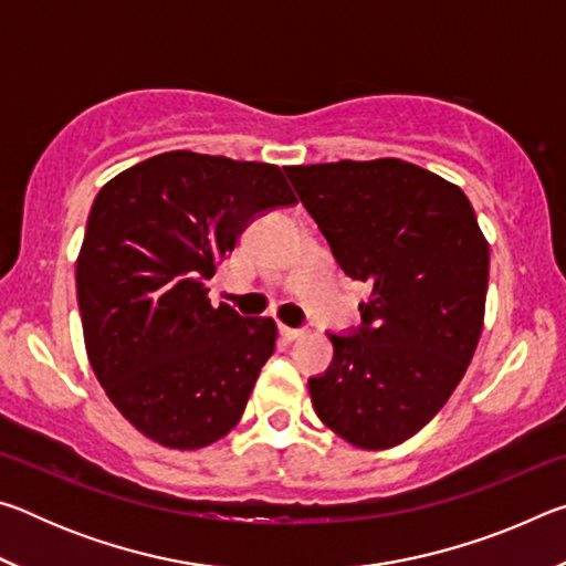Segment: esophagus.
I'll use <instances>...</instances> for the list:
<instances>
[{
  "instance_id": "1",
  "label": "esophagus",
  "mask_w": 566,
  "mask_h": 566,
  "mask_svg": "<svg viewBox=\"0 0 566 566\" xmlns=\"http://www.w3.org/2000/svg\"><path fill=\"white\" fill-rule=\"evenodd\" d=\"M280 334L286 342H294V339L302 337L304 329H294V327H286V324H280Z\"/></svg>"
}]
</instances>
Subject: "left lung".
<instances>
[{
    "label": "left lung",
    "mask_w": 566,
    "mask_h": 566,
    "mask_svg": "<svg viewBox=\"0 0 566 566\" xmlns=\"http://www.w3.org/2000/svg\"><path fill=\"white\" fill-rule=\"evenodd\" d=\"M342 272L369 284L361 327L329 334L310 379L317 417L359 449H389L447 405L484 327L490 244L462 189L401 159L284 167Z\"/></svg>",
    "instance_id": "left-lung-1"
}]
</instances>
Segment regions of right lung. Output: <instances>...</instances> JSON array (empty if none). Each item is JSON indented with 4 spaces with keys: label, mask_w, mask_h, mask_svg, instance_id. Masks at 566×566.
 <instances>
[{
    "label": "right lung",
    "mask_w": 566,
    "mask_h": 566,
    "mask_svg": "<svg viewBox=\"0 0 566 566\" xmlns=\"http://www.w3.org/2000/svg\"><path fill=\"white\" fill-rule=\"evenodd\" d=\"M296 202L282 169L177 149L109 179L76 256L84 347L122 417L151 442L232 432L276 324L214 306L207 282L256 214Z\"/></svg>",
    "instance_id": "add662e5"
}]
</instances>
